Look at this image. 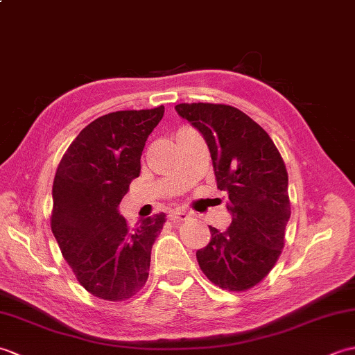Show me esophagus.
I'll list each match as a JSON object with an SVG mask.
<instances>
[{
	"label": "esophagus",
	"instance_id": "34e87169",
	"mask_svg": "<svg viewBox=\"0 0 355 355\" xmlns=\"http://www.w3.org/2000/svg\"><path fill=\"white\" fill-rule=\"evenodd\" d=\"M169 218L173 223L184 221V220H187V218H189V212H187V210H184V209H173V210H171Z\"/></svg>",
	"mask_w": 355,
	"mask_h": 355
}]
</instances>
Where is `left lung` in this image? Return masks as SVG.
<instances>
[{
	"label": "left lung",
	"instance_id": "1",
	"mask_svg": "<svg viewBox=\"0 0 355 355\" xmlns=\"http://www.w3.org/2000/svg\"><path fill=\"white\" fill-rule=\"evenodd\" d=\"M175 110L205 137L218 189L229 195L230 227L220 232L209 225L212 239L197 252L200 268L223 290L252 288L284 247L291 215L285 163L270 135L238 108L198 102Z\"/></svg>",
	"mask_w": 355,
	"mask_h": 355
}]
</instances>
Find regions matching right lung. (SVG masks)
Listing matches in <instances>:
<instances>
[{
  "label": "right lung",
  "mask_w": 355,
  "mask_h": 355,
  "mask_svg": "<svg viewBox=\"0 0 355 355\" xmlns=\"http://www.w3.org/2000/svg\"><path fill=\"white\" fill-rule=\"evenodd\" d=\"M164 107L116 111L87 125L67 149L53 182L51 232L79 284L119 302L148 279L150 248L164 214L131 229L119 205L140 175V157Z\"/></svg>",
  "instance_id": "1"
}]
</instances>
